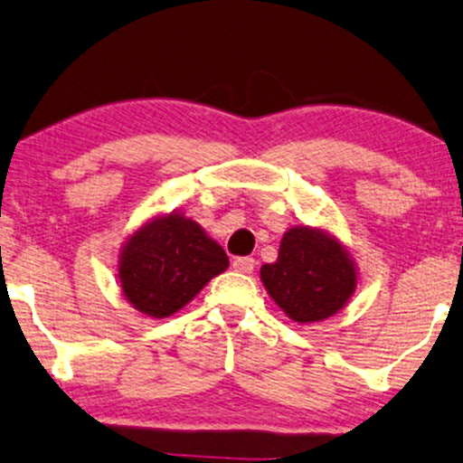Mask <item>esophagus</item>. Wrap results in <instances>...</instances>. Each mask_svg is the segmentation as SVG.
Returning a JSON list of instances; mask_svg holds the SVG:
<instances>
[{"mask_svg": "<svg viewBox=\"0 0 463 463\" xmlns=\"http://www.w3.org/2000/svg\"><path fill=\"white\" fill-rule=\"evenodd\" d=\"M254 267H256L254 259H248V256H239V259L232 260V269H235V271H239V273L250 275L251 271H254Z\"/></svg>", "mask_w": 463, "mask_h": 463, "instance_id": "34e87169", "label": "esophagus"}]
</instances>
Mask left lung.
I'll return each instance as SVG.
<instances>
[{
    "instance_id": "1",
    "label": "left lung",
    "mask_w": 463,
    "mask_h": 463,
    "mask_svg": "<svg viewBox=\"0 0 463 463\" xmlns=\"http://www.w3.org/2000/svg\"><path fill=\"white\" fill-rule=\"evenodd\" d=\"M269 297L299 325L323 323L356 290V265L342 241L325 228L292 226L284 232L278 260L260 267Z\"/></svg>"
}]
</instances>
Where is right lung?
<instances>
[{
  "label": "right lung",
  "instance_id": "add662e5",
  "mask_svg": "<svg viewBox=\"0 0 463 463\" xmlns=\"http://www.w3.org/2000/svg\"><path fill=\"white\" fill-rule=\"evenodd\" d=\"M226 269L222 245L198 222L171 212L156 215L128 237L119 254V286L140 314L166 318Z\"/></svg>",
  "mask_w": 463,
  "mask_h": 463
}]
</instances>
